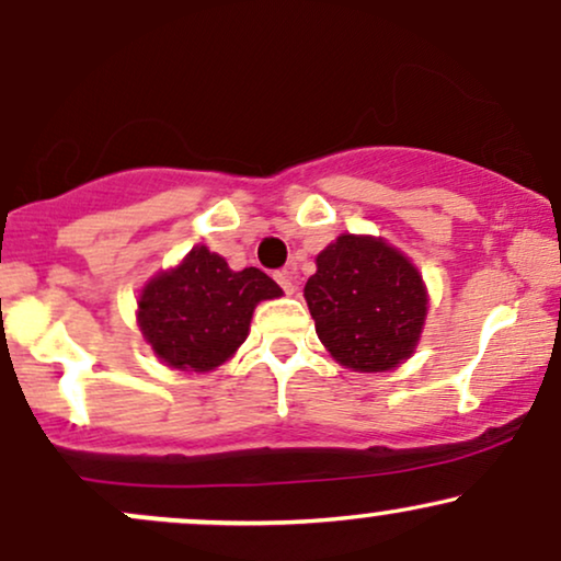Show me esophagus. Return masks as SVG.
I'll use <instances>...</instances> for the list:
<instances>
[{
    "label": "esophagus",
    "instance_id": "1",
    "mask_svg": "<svg viewBox=\"0 0 561 561\" xmlns=\"http://www.w3.org/2000/svg\"><path fill=\"white\" fill-rule=\"evenodd\" d=\"M274 279H276V285H279L282 289H285L287 295H289V293H295V282H298V268H295L293 263H289V266L279 268V272L274 274Z\"/></svg>",
    "mask_w": 561,
    "mask_h": 561
}]
</instances>
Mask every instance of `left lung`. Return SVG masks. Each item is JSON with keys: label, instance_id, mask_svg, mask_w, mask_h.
I'll return each mask as SVG.
<instances>
[{"label": "left lung", "instance_id": "left-lung-1", "mask_svg": "<svg viewBox=\"0 0 561 561\" xmlns=\"http://www.w3.org/2000/svg\"><path fill=\"white\" fill-rule=\"evenodd\" d=\"M327 351L347 369L388 371L420 340L427 293L422 276L388 242L337 237L302 289Z\"/></svg>", "mask_w": 561, "mask_h": 561}]
</instances>
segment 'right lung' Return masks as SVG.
I'll list each match as a JSON object with an SVG mask.
<instances>
[{
  "instance_id": "1",
  "label": "right lung",
  "mask_w": 561,
  "mask_h": 561,
  "mask_svg": "<svg viewBox=\"0 0 561 561\" xmlns=\"http://www.w3.org/2000/svg\"><path fill=\"white\" fill-rule=\"evenodd\" d=\"M279 295V285L261 268L231 272L221 255L199 244L182 266L145 287L139 327L152 351L173 369L208 371L244 343L253 308Z\"/></svg>"
}]
</instances>
